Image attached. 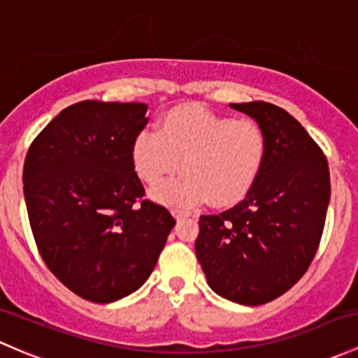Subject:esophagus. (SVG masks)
Masks as SVG:
<instances>
[{"mask_svg": "<svg viewBox=\"0 0 358 358\" xmlns=\"http://www.w3.org/2000/svg\"><path fill=\"white\" fill-rule=\"evenodd\" d=\"M171 213H173V216H175L178 221H180V220H185V217L192 216L190 213H187V210H182V209H173Z\"/></svg>", "mask_w": 358, "mask_h": 358, "instance_id": "obj_1", "label": "esophagus"}]
</instances>
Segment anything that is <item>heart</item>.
I'll use <instances>...</instances> for the list:
<instances>
[{
	"instance_id": "obj_1",
	"label": "heart",
	"mask_w": 358,
	"mask_h": 358,
	"mask_svg": "<svg viewBox=\"0 0 358 358\" xmlns=\"http://www.w3.org/2000/svg\"><path fill=\"white\" fill-rule=\"evenodd\" d=\"M269 156L268 131L255 120L182 104L161 115L156 131L142 130L130 157L138 178L157 185L152 197L173 208H194L210 197L216 206L242 201L257 183Z\"/></svg>"
}]
</instances>
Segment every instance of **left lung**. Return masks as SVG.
Wrapping results in <instances>:
<instances>
[{
    "label": "left lung",
    "mask_w": 358,
    "mask_h": 358,
    "mask_svg": "<svg viewBox=\"0 0 358 358\" xmlns=\"http://www.w3.org/2000/svg\"><path fill=\"white\" fill-rule=\"evenodd\" d=\"M268 131L269 156L243 201L199 217L195 254L209 287L242 306H262L306 274L321 242L331 183L324 152L283 108L229 104Z\"/></svg>",
    "instance_id": "left-lung-1"
}]
</instances>
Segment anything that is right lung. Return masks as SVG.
I'll list each match as a JSON object with an SVG mask.
<instances>
[{"mask_svg":"<svg viewBox=\"0 0 358 358\" xmlns=\"http://www.w3.org/2000/svg\"><path fill=\"white\" fill-rule=\"evenodd\" d=\"M142 103L80 101L30 144L24 195L37 252L70 292L110 303L152 273L175 217L145 197L131 164Z\"/></svg>","mask_w":358,"mask_h":358,"instance_id":"1","label":"right lung"}]
</instances>
